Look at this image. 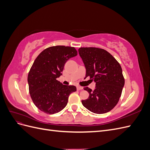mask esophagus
<instances>
[{
    "label": "esophagus",
    "mask_w": 150,
    "mask_h": 150,
    "mask_svg": "<svg viewBox=\"0 0 150 150\" xmlns=\"http://www.w3.org/2000/svg\"><path fill=\"white\" fill-rule=\"evenodd\" d=\"M83 89V88L82 87V86H77V90H82Z\"/></svg>",
    "instance_id": "esophagus-1"
}]
</instances>
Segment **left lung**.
I'll list each match as a JSON object with an SVG mask.
<instances>
[{"label": "left lung", "mask_w": 150, "mask_h": 150, "mask_svg": "<svg viewBox=\"0 0 150 150\" xmlns=\"http://www.w3.org/2000/svg\"><path fill=\"white\" fill-rule=\"evenodd\" d=\"M78 51L86 68V78L89 76L96 83L94 91L84 88L89 96L81 101L83 105L96 114L110 111L118 103L125 85L120 64L103 49L81 47Z\"/></svg>", "instance_id": "1"}]
</instances>
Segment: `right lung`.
<instances>
[{"label": "right lung", "mask_w": 150, "mask_h": 150, "mask_svg": "<svg viewBox=\"0 0 150 150\" xmlns=\"http://www.w3.org/2000/svg\"><path fill=\"white\" fill-rule=\"evenodd\" d=\"M77 55L73 47L56 46L44 49L35 59L28 81L32 100L41 111L49 115L61 111L69 94L76 91V86L63 85L57 78L62 75L67 60Z\"/></svg>", "instance_id": "1"}]
</instances>
